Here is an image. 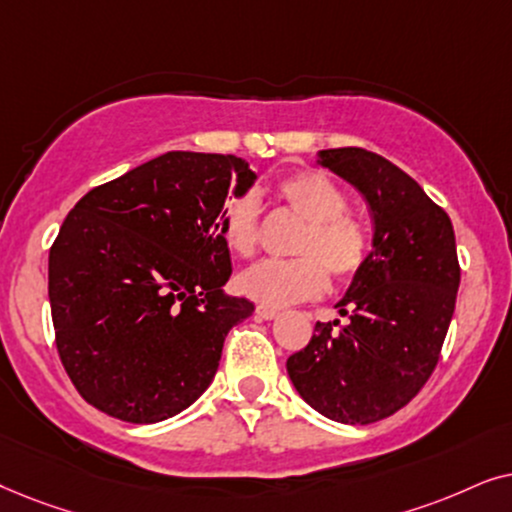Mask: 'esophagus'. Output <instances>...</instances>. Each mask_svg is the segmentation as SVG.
I'll list each match as a JSON object with an SVG mask.
<instances>
[{
	"label": "esophagus",
	"mask_w": 512,
	"mask_h": 512,
	"mask_svg": "<svg viewBox=\"0 0 512 512\" xmlns=\"http://www.w3.org/2000/svg\"><path fill=\"white\" fill-rule=\"evenodd\" d=\"M255 313H257V318H262V320H271V318L278 316V311L269 309V306H257Z\"/></svg>",
	"instance_id": "esophagus-1"
}]
</instances>
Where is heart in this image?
Returning a JSON list of instances; mask_svg holds the SVG:
<instances>
[{
	"label": "heart",
	"mask_w": 512,
	"mask_h": 512,
	"mask_svg": "<svg viewBox=\"0 0 512 512\" xmlns=\"http://www.w3.org/2000/svg\"><path fill=\"white\" fill-rule=\"evenodd\" d=\"M276 199L290 208L304 229L292 255L295 260H267L243 271L238 288L252 302L288 306L318 297L327 288V274L349 283L370 260V229L349 213V196L323 170L302 168L283 175L274 185ZM220 234L234 255L248 260L260 245V199L236 194L220 213Z\"/></svg>",
	"instance_id": "obj_1"
}]
</instances>
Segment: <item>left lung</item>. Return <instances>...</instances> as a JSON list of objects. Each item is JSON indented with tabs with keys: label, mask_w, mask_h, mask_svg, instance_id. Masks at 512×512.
I'll return each instance as SVG.
<instances>
[{
	"label": "left lung",
	"mask_w": 512,
	"mask_h": 512,
	"mask_svg": "<svg viewBox=\"0 0 512 512\" xmlns=\"http://www.w3.org/2000/svg\"><path fill=\"white\" fill-rule=\"evenodd\" d=\"M320 163L365 196L374 250L337 309L288 358L313 410L342 424H374L410 403L440 360L461 281L449 215L384 156L323 149Z\"/></svg>",
	"instance_id": "1"
}]
</instances>
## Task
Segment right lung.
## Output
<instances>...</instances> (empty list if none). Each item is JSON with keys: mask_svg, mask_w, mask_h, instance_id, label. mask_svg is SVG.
<instances>
[{"mask_svg": "<svg viewBox=\"0 0 512 512\" xmlns=\"http://www.w3.org/2000/svg\"><path fill=\"white\" fill-rule=\"evenodd\" d=\"M248 163L168 152L95 187L49 252L56 349L81 398L131 424L182 412L206 391L224 337L255 311L227 297L220 213Z\"/></svg>", "mask_w": 512, "mask_h": 512, "instance_id": "1", "label": "right lung"}]
</instances>
